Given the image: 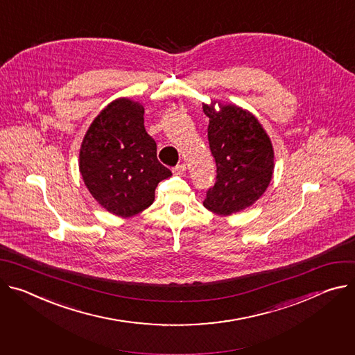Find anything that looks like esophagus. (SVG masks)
<instances>
[{"label":"esophagus","instance_id":"obj_1","mask_svg":"<svg viewBox=\"0 0 355 355\" xmlns=\"http://www.w3.org/2000/svg\"><path fill=\"white\" fill-rule=\"evenodd\" d=\"M185 171H187V166H185V164H177V166L173 168V173H174L175 175H182Z\"/></svg>","mask_w":355,"mask_h":355}]
</instances>
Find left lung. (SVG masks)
I'll return each instance as SVG.
<instances>
[{"label": "left lung", "mask_w": 355, "mask_h": 355, "mask_svg": "<svg viewBox=\"0 0 355 355\" xmlns=\"http://www.w3.org/2000/svg\"><path fill=\"white\" fill-rule=\"evenodd\" d=\"M209 117L208 143L216 164V181L204 207L231 215L250 207L266 191L273 174L272 143L257 119L236 106L219 113L204 106Z\"/></svg>", "instance_id": "8db88e82"}]
</instances>
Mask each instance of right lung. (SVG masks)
Here are the masks:
<instances>
[{
  "mask_svg": "<svg viewBox=\"0 0 355 355\" xmlns=\"http://www.w3.org/2000/svg\"><path fill=\"white\" fill-rule=\"evenodd\" d=\"M79 168L93 198L124 218L150 207L158 182L171 175L157 159L143 106L128 99L112 102L93 120L82 143Z\"/></svg>",
  "mask_w": 355,
  "mask_h": 355,
  "instance_id": "add662e5",
  "label": "right lung"
}]
</instances>
